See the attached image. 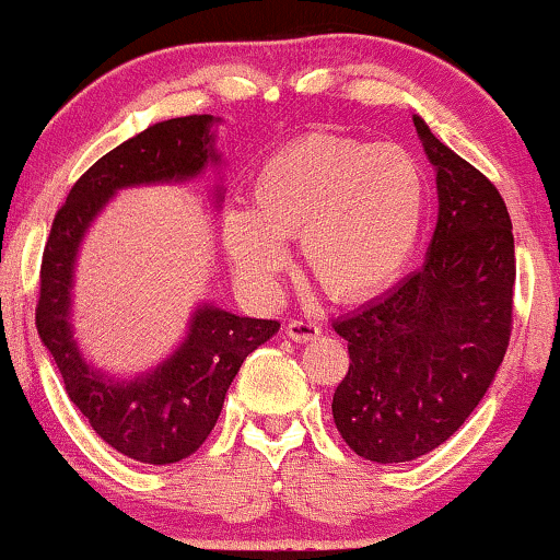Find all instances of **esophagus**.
Listing matches in <instances>:
<instances>
[{"instance_id": "34e87169", "label": "esophagus", "mask_w": 560, "mask_h": 560, "mask_svg": "<svg viewBox=\"0 0 560 560\" xmlns=\"http://www.w3.org/2000/svg\"><path fill=\"white\" fill-rule=\"evenodd\" d=\"M285 334L290 339L303 343V341H313L320 334V326L316 320H301V318H290L285 324Z\"/></svg>"}]
</instances>
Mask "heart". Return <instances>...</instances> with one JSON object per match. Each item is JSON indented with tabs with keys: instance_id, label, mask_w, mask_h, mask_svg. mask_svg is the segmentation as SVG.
Returning a JSON list of instances; mask_svg holds the SVG:
<instances>
[{
	"instance_id": "1",
	"label": "heart",
	"mask_w": 560,
	"mask_h": 560,
	"mask_svg": "<svg viewBox=\"0 0 560 560\" xmlns=\"http://www.w3.org/2000/svg\"><path fill=\"white\" fill-rule=\"evenodd\" d=\"M423 213L425 178L410 152L311 135L265 160L249 209L226 211L221 240L236 275L259 293L272 290L285 265L282 242L301 240L320 290L359 301L402 270Z\"/></svg>"
}]
</instances>
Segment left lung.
Wrapping results in <instances>:
<instances>
[{
    "label": "left lung",
    "instance_id": "obj_1",
    "mask_svg": "<svg viewBox=\"0 0 560 560\" xmlns=\"http://www.w3.org/2000/svg\"><path fill=\"white\" fill-rule=\"evenodd\" d=\"M412 121L439 188L428 259L393 293L334 320L351 359L334 423L354 454L377 464L412 462L448 441L492 385L512 334L508 206L485 173Z\"/></svg>",
    "mask_w": 560,
    "mask_h": 560
}]
</instances>
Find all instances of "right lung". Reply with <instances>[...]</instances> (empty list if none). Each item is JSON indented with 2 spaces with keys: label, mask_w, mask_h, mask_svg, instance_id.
Listing matches in <instances>:
<instances>
[{
  "label": "right lung",
  "mask_w": 560,
  "mask_h": 560,
  "mask_svg": "<svg viewBox=\"0 0 560 560\" xmlns=\"http://www.w3.org/2000/svg\"><path fill=\"white\" fill-rule=\"evenodd\" d=\"M211 114L160 121L96 160L52 219L43 249L37 334L56 359L71 402L114 451L140 464H175L201 448L217 425L226 389L244 359L278 331V320L242 318L203 305L183 347L148 377L114 382L83 362L68 308L79 242L117 188L183 180L219 160L211 148Z\"/></svg>",
  "instance_id": "add662e5"
}]
</instances>
